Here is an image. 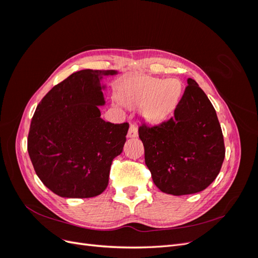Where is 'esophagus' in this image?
Here are the masks:
<instances>
[{
	"instance_id": "1",
	"label": "esophagus",
	"mask_w": 258,
	"mask_h": 258,
	"mask_svg": "<svg viewBox=\"0 0 258 258\" xmlns=\"http://www.w3.org/2000/svg\"><path fill=\"white\" fill-rule=\"evenodd\" d=\"M128 137L129 138H137L138 137V128L136 124H134V123L130 124V128L128 131Z\"/></svg>"
}]
</instances>
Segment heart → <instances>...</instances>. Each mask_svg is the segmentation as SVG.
Wrapping results in <instances>:
<instances>
[{"label": "heart", "mask_w": 258, "mask_h": 258, "mask_svg": "<svg viewBox=\"0 0 258 258\" xmlns=\"http://www.w3.org/2000/svg\"><path fill=\"white\" fill-rule=\"evenodd\" d=\"M181 93L177 80L162 81L151 76L137 77L122 90V99L131 105L145 102L144 114L152 121L162 120L172 111Z\"/></svg>", "instance_id": "1"}]
</instances>
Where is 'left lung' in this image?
Listing matches in <instances>:
<instances>
[{"mask_svg":"<svg viewBox=\"0 0 258 258\" xmlns=\"http://www.w3.org/2000/svg\"><path fill=\"white\" fill-rule=\"evenodd\" d=\"M187 83L172 117L152 127L145 122L139 127L155 185L174 196L206 189L220 173L225 158L214 107L196 82L188 79Z\"/></svg>","mask_w":258,"mask_h":258,"instance_id":"left-lung-1","label":"left lung"}]
</instances>
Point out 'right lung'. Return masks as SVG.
<instances>
[{"label": "right lung", "instance_id": "1", "mask_svg": "<svg viewBox=\"0 0 258 258\" xmlns=\"http://www.w3.org/2000/svg\"><path fill=\"white\" fill-rule=\"evenodd\" d=\"M113 70H82L48 91L31 120L28 152L43 184L64 198H90L108 185L129 123L101 118L100 80Z\"/></svg>", "mask_w": 258, "mask_h": 258}]
</instances>
